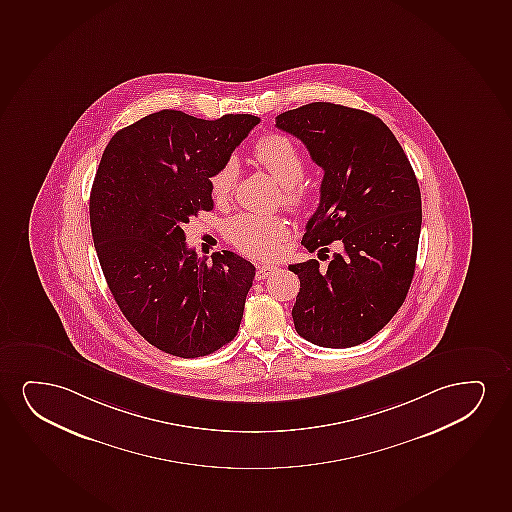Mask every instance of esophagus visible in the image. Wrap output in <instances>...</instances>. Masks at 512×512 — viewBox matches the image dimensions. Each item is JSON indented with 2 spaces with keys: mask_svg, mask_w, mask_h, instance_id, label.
<instances>
[{
  "mask_svg": "<svg viewBox=\"0 0 512 512\" xmlns=\"http://www.w3.org/2000/svg\"><path fill=\"white\" fill-rule=\"evenodd\" d=\"M276 269H278V267L269 266V264H267V266H259L257 267V274H255V276H257V279H266L267 276H271Z\"/></svg>",
  "mask_w": 512,
  "mask_h": 512,
  "instance_id": "obj_1",
  "label": "esophagus"
}]
</instances>
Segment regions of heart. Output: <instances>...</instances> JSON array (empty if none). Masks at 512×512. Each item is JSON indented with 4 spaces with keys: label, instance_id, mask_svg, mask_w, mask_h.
<instances>
[{
    "label": "heart",
    "instance_id": "b5f03b06",
    "mask_svg": "<svg viewBox=\"0 0 512 512\" xmlns=\"http://www.w3.org/2000/svg\"><path fill=\"white\" fill-rule=\"evenodd\" d=\"M253 154L283 187V203L293 212L304 210L309 203V191L302 184L306 161L297 144L281 133H269L255 144ZM238 179L239 163L231 156L210 177L215 203L226 205L231 201ZM226 233L239 252L253 259L269 260L278 255L281 245L290 238V226L283 217L239 213L227 220Z\"/></svg>",
    "mask_w": 512,
    "mask_h": 512
}]
</instances>
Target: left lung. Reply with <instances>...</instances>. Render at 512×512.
Returning a JSON list of instances; mask_svg holds the SVG:
<instances>
[{
	"mask_svg": "<svg viewBox=\"0 0 512 512\" xmlns=\"http://www.w3.org/2000/svg\"><path fill=\"white\" fill-rule=\"evenodd\" d=\"M276 127L306 144L325 170L318 210L302 245L328 252L290 266L300 279L295 330L312 344L358 346L380 332L405 302L415 273L422 226L417 177L384 121L352 107L312 102L279 114Z\"/></svg>",
	"mask_w": 512,
	"mask_h": 512,
	"instance_id": "1",
	"label": "left lung"
}]
</instances>
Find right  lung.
Wrapping results in <instances>:
<instances>
[{"mask_svg":"<svg viewBox=\"0 0 512 512\" xmlns=\"http://www.w3.org/2000/svg\"><path fill=\"white\" fill-rule=\"evenodd\" d=\"M163 109L114 133L90 193L100 267L128 323L160 351L200 358L236 337L252 288V262H212L186 246L182 226L213 210L210 177L257 123Z\"/></svg>","mask_w":512,"mask_h":512,"instance_id":"add662e5","label":"right lung"}]
</instances>
